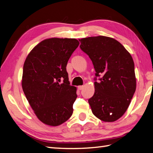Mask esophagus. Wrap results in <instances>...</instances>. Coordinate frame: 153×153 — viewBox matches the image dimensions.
<instances>
[{"instance_id":"esophagus-1","label":"esophagus","mask_w":153,"mask_h":153,"mask_svg":"<svg viewBox=\"0 0 153 153\" xmlns=\"http://www.w3.org/2000/svg\"><path fill=\"white\" fill-rule=\"evenodd\" d=\"M83 87H84V86H83V85H81V86H78L77 87V88L79 90H82L83 88Z\"/></svg>"}]
</instances>
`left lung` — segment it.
<instances>
[{"mask_svg":"<svg viewBox=\"0 0 153 153\" xmlns=\"http://www.w3.org/2000/svg\"><path fill=\"white\" fill-rule=\"evenodd\" d=\"M79 40L81 49L93 62L96 77H101L94 82V94L88 99L92 112L103 121L114 122L125 114L136 91L132 56L112 38L98 36Z\"/></svg>","mask_w":153,"mask_h":153,"instance_id":"1","label":"left lung"}]
</instances>
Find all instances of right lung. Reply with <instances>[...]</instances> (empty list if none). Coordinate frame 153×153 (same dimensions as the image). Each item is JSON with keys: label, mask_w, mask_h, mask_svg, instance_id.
Returning a JSON list of instances; mask_svg holds the SVG:
<instances>
[{"label": "right lung", "mask_w": 153, "mask_h": 153, "mask_svg": "<svg viewBox=\"0 0 153 153\" xmlns=\"http://www.w3.org/2000/svg\"><path fill=\"white\" fill-rule=\"evenodd\" d=\"M79 44L75 38L45 39L32 49L24 62V94L45 125L59 126L72 115L77 88L70 85L66 65Z\"/></svg>", "instance_id": "1"}]
</instances>
